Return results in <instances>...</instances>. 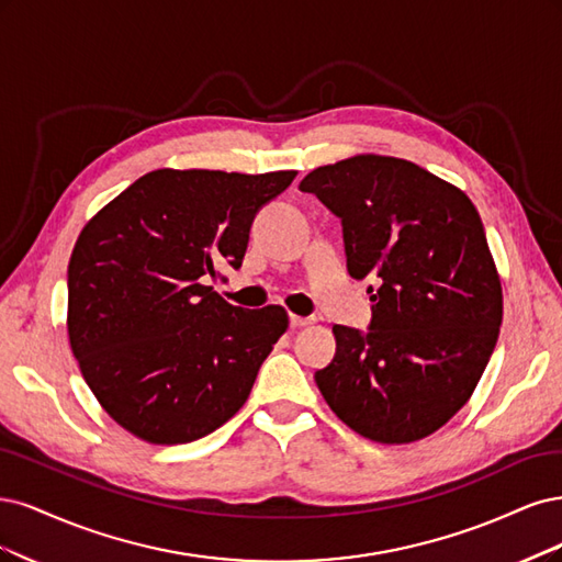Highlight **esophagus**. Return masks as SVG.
Masks as SVG:
<instances>
[{"label":"esophagus","mask_w":562,"mask_h":562,"mask_svg":"<svg viewBox=\"0 0 562 562\" xmlns=\"http://www.w3.org/2000/svg\"><path fill=\"white\" fill-rule=\"evenodd\" d=\"M313 317H301V315H289V327L299 329V327H307V324H313Z\"/></svg>","instance_id":"1"}]
</instances>
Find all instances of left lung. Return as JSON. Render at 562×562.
I'll use <instances>...</instances> for the list:
<instances>
[{
	"label": "left lung",
	"mask_w": 562,
	"mask_h": 562,
	"mask_svg": "<svg viewBox=\"0 0 562 562\" xmlns=\"http://www.w3.org/2000/svg\"><path fill=\"white\" fill-rule=\"evenodd\" d=\"M299 189L340 220L348 273L378 284L367 331L334 327L322 396L371 441L429 437L472 396L502 324L476 207L415 162L373 154L317 168Z\"/></svg>",
	"instance_id": "1"
}]
</instances>
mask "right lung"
Listing matches in <instances>:
<instances>
[{"label": "right lung", "instance_id": "right-lung-1", "mask_svg": "<svg viewBox=\"0 0 562 562\" xmlns=\"http://www.w3.org/2000/svg\"><path fill=\"white\" fill-rule=\"evenodd\" d=\"M296 172L154 170L86 224L67 268V331L88 387L135 437L172 446L240 411L286 331L207 286L243 266L257 212Z\"/></svg>", "mask_w": 562, "mask_h": 562}]
</instances>
